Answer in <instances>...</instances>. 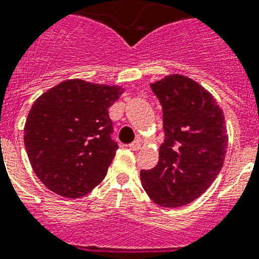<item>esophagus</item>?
<instances>
[{"instance_id":"obj_1","label":"esophagus","mask_w":259,"mask_h":259,"mask_svg":"<svg viewBox=\"0 0 259 259\" xmlns=\"http://www.w3.org/2000/svg\"><path fill=\"white\" fill-rule=\"evenodd\" d=\"M130 150H133V151H137V150L141 149V141L140 140H136L133 143H130L129 145Z\"/></svg>"}]
</instances>
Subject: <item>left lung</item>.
Returning <instances> with one entry per match:
<instances>
[{
    "label": "left lung",
    "mask_w": 259,
    "mask_h": 259,
    "mask_svg": "<svg viewBox=\"0 0 259 259\" xmlns=\"http://www.w3.org/2000/svg\"><path fill=\"white\" fill-rule=\"evenodd\" d=\"M163 112L164 141L159 160L141 170V182L154 203L186 205L213 183L227 153L224 113L207 89L183 75L150 84Z\"/></svg>",
    "instance_id": "obj_1"
}]
</instances>
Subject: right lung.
I'll return each instance as SVG.
<instances>
[{
    "label": "right lung",
    "mask_w": 259,
    "mask_h": 259,
    "mask_svg": "<svg viewBox=\"0 0 259 259\" xmlns=\"http://www.w3.org/2000/svg\"><path fill=\"white\" fill-rule=\"evenodd\" d=\"M122 92L73 79L32 104L23 140L32 170L49 190L76 199L103 182L118 149L109 108Z\"/></svg>",
    "instance_id": "add662e5"
}]
</instances>
